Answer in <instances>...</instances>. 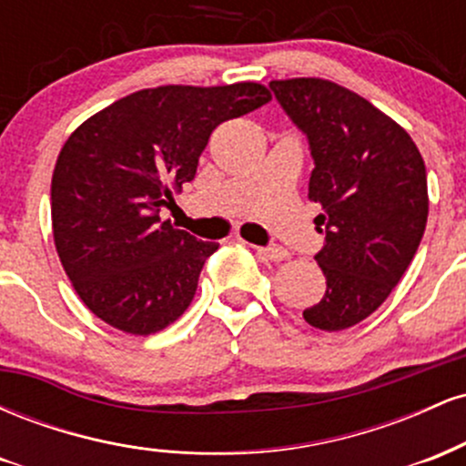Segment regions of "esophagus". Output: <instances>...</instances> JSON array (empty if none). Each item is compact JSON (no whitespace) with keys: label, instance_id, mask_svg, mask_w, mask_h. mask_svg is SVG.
Returning <instances> with one entry per match:
<instances>
[{"label":"esophagus","instance_id":"1","mask_svg":"<svg viewBox=\"0 0 466 466\" xmlns=\"http://www.w3.org/2000/svg\"><path fill=\"white\" fill-rule=\"evenodd\" d=\"M256 254L265 260H274V263H280V260L289 258V251L282 248H256Z\"/></svg>","mask_w":466,"mask_h":466}]
</instances>
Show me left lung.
<instances>
[{
	"instance_id": "8db88e82",
	"label": "left lung",
	"mask_w": 466,
	"mask_h": 466,
	"mask_svg": "<svg viewBox=\"0 0 466 466\" xmlns=\"http://www.w3.org/2000/svg\"><path fill=\"white\" fill-rule=\"evenodd\" d=\"M269 89L307 136L309 199L324 210L315 260L326 293L302 315L319 330L350 329L386 302L419 249L430 210L425 162L403 127L341 85L291 78Z\"/></svg>"
}]
</instances>
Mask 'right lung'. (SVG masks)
Masks as SVG:
<instances>
[{"label":"right lung","mask_w":466,"mask_h":466,"mask_svg":"<svg viewBox=\"0 0 466 466\" xmlns=\"http://www.w3.org/2000/svg\"><path fill=\"white\" fill-rule=\"evenodd\" d=\"M269 100L258 83L166 85L116 100L67 137L52 175V232L89 311L117 330L151 335L190 307L218 245L159 212L173 188L195 179L210 133Z\"/></svg>","instance_id":"obj_1"}]
</instances>
